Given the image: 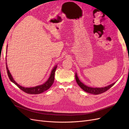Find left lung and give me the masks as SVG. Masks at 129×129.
<instances>
[{"label": "left lung", "instance_id": "left-lung-1", "mask_svg": "<svg viewBox=\"0 0 129 129\" xmlns=\"http://www.w3.org/2000/svg\"><path fill=\"white\" fill-rule=\"evenodd\" d=\"M75 79L78 85H79L84 91L90 93H92V94H94V95H99V94H100V93L104 92L105 91H107L108 89H110L116 83V82H114L110 85H108L107 87H104L102 88H92V87H88L87 85L84 84L82 82H81L80 81L79 77H78L76 73L75 74Z\"/></svg>", "mask_w": 129, "mask_h": 129}]
</instances>
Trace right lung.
I'll use <instances>...</instances> for the list:
<instances>
[{"label":"right lung","mask_w":129,"mask_h":129,"mask_svg":"<svg viewBox=\"0 0 129 129\" xmlns=\"http://www.w3.org/2000/svg\"><path fill=\"white\" fill-rule=\"evenodd\" d=\"M7 48H6V50H7ZM6 53H7V51H6ZM6 64L7 75H8L11 81L13 83H14L15 85H16L19 89H20L21 90H22L23 91H24L27 93H29V94H39V93H41L43 92H44L45 91H46L47 90H48L50 87H51L54 81V75H55V72L57 68V65L55 66V67L53 68V70L51 72V73H50V75L49 77V79L45 83L41 85H38V86H36V87H34L25 88L18 84L16 82L14 81L13 78L11 75L8 68H7V62L6 63Z\"/></svg>","instance_id":"obj_1"}]
</instances>
